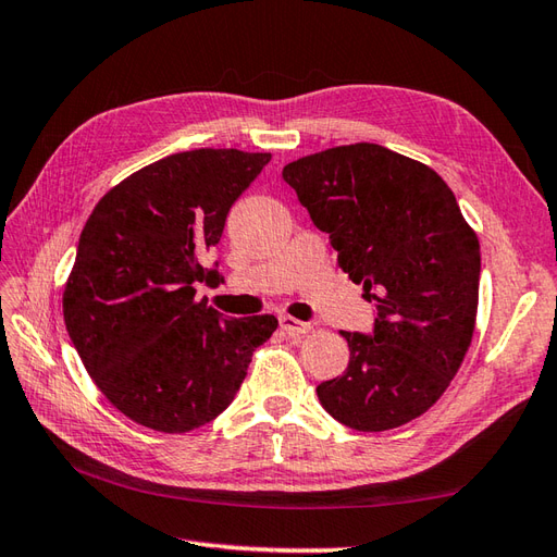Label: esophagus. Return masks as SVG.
<instances>
[{"label":"esophagus","mask_w":557,"mask_h":557,"mask_svg":"<svg viewBox=\"0 0 557 557\" xmlns=\"http://www.w3.org/2000/svg\"><path fill=\"white\" fill-rule=\"evenodd\" d=\"M280 327L287 332V334H292V337H301V334H308L310 332V325L308 322H301V320H296V318H292V315H282L280 318Z\"/></svg>","instance_id":"obj_1"}]
</instances>
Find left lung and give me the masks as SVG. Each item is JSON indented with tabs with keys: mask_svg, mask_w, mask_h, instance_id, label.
Instances as JSON below:
<instances>
[{
	"mask_svg": "<svg viewBox=\"0 0 557 557\" xmlns=\"http://www.w3.org/2000/svg\"><path fill=\"white\" fill-rule=\"evenodd\" d=\"M282 177L377 310L370 334L342 332L351 358L318 384L322 408L358 432L420 418L456 377L480 301V239L454 191L370 141L310 153Z\"/></svg>",
	"mask_w": 557,
	"mask_h": 557,
	"instance_id": "left-lung-1",
	"label": "left lung"
}]
</instances>
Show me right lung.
I'll list each match as a JSON object with an SVG mask.
<instances>
[{
    "label": "right lung",
    "instance_id": "1",
    "mask_svg": "<svg viewBox=\"0 0 557 557\" xmlns=\"http://www.w3.org/2000/svg\"><path fill=\"white\" fill-rule=\"evenodd\" d=\"M270 153H173L109 189L87 218L63 289L69 337L99 392L125 418L183 434L215 420L247 377L275 315L230 320L194 284L223 275L201 256Z\"/></svg>",
    "mask_w": 557,
    "mask_h": 557
}]
</instances>
